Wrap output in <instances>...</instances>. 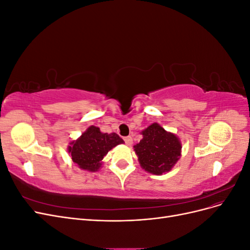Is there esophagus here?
Segmentation results:
<instances>
[{
	"mask_svg": "<svg viewBox=\"0 0 250 250\" xmlns=\"http://www.w3.org/2000/svg\"><path fill=\"white\" fill-rule=\"evenodd\" d=\"M124 141H125L127 146H131V144H132V139H131V137H126V138H124Z\"/></svg>",
	"mask_w": 250,
	"mask_h": 250,
	"instance_id": "34e87169",
	"label": "esophagus"
}]
</instances>
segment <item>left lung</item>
<instances>
[{
	"mask_svg": "<svg viewBox=\"0 0 250 250\" xmlns=\"http://www.w3.org/2000/svg\"><path fill=\"white\" fill-rule=\"evenodd\" d=\"M141 134L143 139L133 146L141 167L154 175L171 171L181 156L183 146L177 135L158 123H152Z\"/></svg>",
	"mask_w": 250,
	"mask_h": 250,
	"instance_id": "8db88e82",
	"label": "left lung"
}]
</instances>
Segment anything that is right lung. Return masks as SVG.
I'll return each mask as SVG.
<instances>
[{
  "label": "right lung",
  "mask_w": 250,
  "mask_h": 250,
  "mask_svg": "<svg viewBox=\"0 0 250 250\" xmlns=\"http://www.w3.org/2000/svg\"><path fill=\"white\" fill-rule=\"evenodd\" d=\"M123 143L117 133H103L99 127L92 125L77 140L70 142L67 152L80 169L96 172L101 168L102 160L108 151Z\"/></svg>",
  "instance_id": "add662e5"
}]
</instances>
